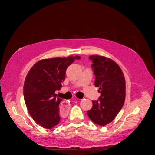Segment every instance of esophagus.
Wrapping results in <instances>:
<instances>
[{
    "label": "esophagus",
    "mask_w": 155,
    "mask_h": 155,
    "mask_svg": "<svg viewBox=\"0 0 155 155\" xmlns=\"http://www.w3.org/2000/svg\"><path fill=\"white\" fill-rule=\"evenodd\" d=\"M78 101H80V99H78ZM70 108V104H68L67 101H64L61 103V106H60V112L61 114L67 115L69 111V109Z\"/></svg>",
    "instance_id": "obj_1"
}]
</instances>
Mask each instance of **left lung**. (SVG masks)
<instances>
[{
  "instance_id": "1",
  "label": "left lung",
  "mask_w": 155,
  "mask_h": 155,
  "mask_svg": "<svg viewBox=\"0 0 155 155\" xmlns=\"http://www.w3.org/2000/svg\"><path fill=\"white\" fill-rule=\"evenodd\" d=\"M95 74V87L101 94L98 101H92V108L87 115L93 122L105 126L114 120L124 105L126 81L121 68L108 57L91 55Z\"/></svg>"
}]
</instances>
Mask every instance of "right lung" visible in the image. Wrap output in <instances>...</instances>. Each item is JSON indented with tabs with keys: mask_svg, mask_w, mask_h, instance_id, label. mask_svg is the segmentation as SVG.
<instances>
[{
	"mask_svg": "<svg viewBox=\"0 0 155 155\" xmlns=\"http://www.w3.org/2000/svg\"><path fill=\"white\" fill-rule=\"evenodd\" d=\"M79 56L54 57L40 60L33 65L26 77L24 98L28 114L38 124L48 129L60 122L56 90L62 87L65 70Z\"/></svg>",
	"mask_w": 155,
	"mask_h": 155,
	"instance_id": "1",
	"label": "right lung"
}]
</instances>
